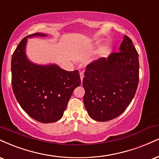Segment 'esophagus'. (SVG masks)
<instances>
[{"mask_svg":"<svg viewBox=\"0 0 159 159\" xmlns=\"http://www.w3.org/2000/svg\"><path fill=\"white\" fill-rule=\"evenodd\" d=\"M80 77H81V81H83L84 77V72H80Z\"/></svg>","mask_w":159,"mask_h":159,"instance_id":"34e87169","label":"esophagus"}]
</instances>
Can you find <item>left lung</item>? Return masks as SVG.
Segmentation results:
<instances>
[{
	"instance_id": "8db88e82",
	"label": "left lung",
	"mask_w": 159,
	"mask_h": 159,
	"mask_svg": "<svg viewBox=\"0 0 159 159\" xmlns=\"http://www.w3.org/2000/svg\"><path fill=\"white\" fill-rule=\"evenodd\" d=\"M139 81V54L132 40L124 35L119 52L87 66L82 84L89 116L98 121L118 117L134 98Z\"/></svg>"
}]
</instances>
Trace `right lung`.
<instances>
[{"instance_id":"1","label":"right lung","mask_w":159,"mask_h":159,"mask_svg":"<svg viewBox=\"0 0 159 159\" xmlns=\"http://www.w3.org/2000/svg\"><path fill=\"white\" fill-rule=\"evenodd\" d=\"M47 36L35 33L23 38L11 61L12 86L15 98L30 117L41 123L62 118L74 89L81 84L78 70L68 72L55 64H32L25 53L26 38Z\"/></svg>"}]
</instances>
